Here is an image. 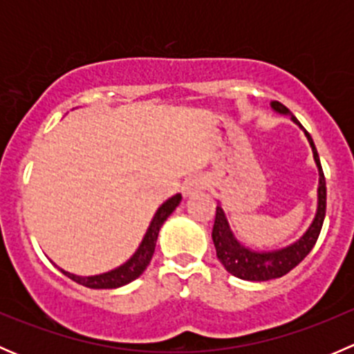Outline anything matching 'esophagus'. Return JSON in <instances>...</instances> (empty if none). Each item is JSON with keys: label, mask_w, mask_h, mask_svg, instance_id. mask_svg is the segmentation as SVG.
<instances>
[{"label": "esophagus", "mask_w": 354, "mask_h": 354, "mask_svg": "<svg viewBox=\"0 0 354 354\" xmlns=\"http://www.w3.org/2000/svg\"><path fill=\"white\" fill-rule=\"evenodd\" d=\"M205 188V180L202 176H190L183 185V194L185 195H192L195 192H200Z\"/></svg>", "instance_id": "1"}]
</instances>
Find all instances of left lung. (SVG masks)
Listing matches in <instances>:
<instances>
[{"mask_svg":"<svg viewBox=\"0 0 354 354\" xmlns=\"http://www.w3.org/2000/svg\"><path fill=\"white\" fill-rule=\"evenodd\" d=\"M272 109L276 113L289 114L291 120L305 131L306 138L312 147L313 159H315L317 169H319V203H317V214L313 223L306 230V233L299 238L296 243L286 246V248L274 250V252H255V250L246 248L236 240V236L231 231L230 223L226 219L223 207H216V221H214L212 227V241L216 246V253L219 262L223 263L224 269L234 277H240L245 281H270L277 279V277L286 276L289 270L295 269L315 246L319 240L320 230H322L324 219H326V207H327V188H326V178H324L322 166H320L319 154H317L315 144H313L312 137L308 131L299 124L291 114L286 106L281 102L272 101L270 102Z\"/></svg>","mask_w":354,"mask_h":354,"instance_id":"8db88e82","label":"left lung"}]
</instances>
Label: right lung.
I'll use <instances>...</instances> for the list:
<instances>
[{"label":"right lung","instance_id":"obj_1","mask_svg":"<svg viewBox=\"0 0 354 354\" xmlns=\"http://www.w3.org/2000/svg\"><path fill=\"white\" fill-rule=\"evenodd\" d=\"M180 202H181V195L176 194L174 197L166 200V202L157 209L154 219L151 221V226H149L147 233H145L140 246H138L137 252L133 253V257H131L128 262H124L123 266L116 267V269L109 270V272L99 274V276H88V277L75 276V274L66 272V270L63 269L59 270H62L65 276L70 277L71 281H75V283L91 289H114V288H120V286H124V284L131 283V281L137 279L138 276H142L144 270L147 269L149 263H151L160 226H162L164 221L173 214V210L180 205Z\"/></svg>","mask_w":354,"mask_h":354}]
</instances>
